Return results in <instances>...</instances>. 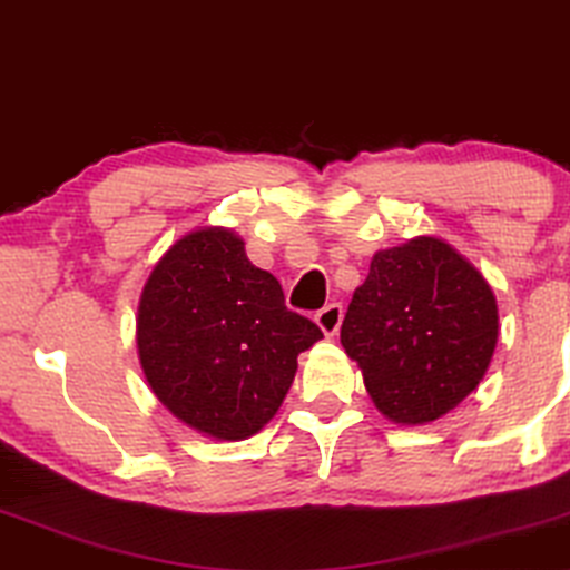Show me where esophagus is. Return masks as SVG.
<instances>
[{
	"label": "esophagus",
	"mask_w": 570,
	"mask_h": 570,
	"mask_svg": "<svg viewBox=\"0 0 570 570\" xmlns=\"http://www.w3.org/2000/svg\"><path fill=\"white\" fill-rule=\"evenodd\" d=\"M341 321H344V307H341L338 302H331V305H325L321 313L315 315V323L321 325L325 336H336L341 328Z\"/></svg>",
	"instance_id": "obj_1"
}]
</instances>
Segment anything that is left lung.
<instances>
[{
    "label": "left lung",
    "instance_id": "obj_1",
    "mask_svg": "<svg viewBox=\"0 0 570 570\" xmlns=\"http://www.w3.org/2000/svg\"><path fill=\"white\" fill-rule=\"evenodd\" d=\"M375 406L422 424L461 404L488 373L498 305L488 281L435 237L381 249L341 323Z\"/></svg>",
    "mask_w": 570,
    "mask_h": 570
}]
</instances>
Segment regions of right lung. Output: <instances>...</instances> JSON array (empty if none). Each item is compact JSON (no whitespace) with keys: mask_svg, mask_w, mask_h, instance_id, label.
I'll return each mask as SVG.
<instances>
[{"mask_svg":"<svg viewBox=\"0 0 570 570\" xmlns=\"http://www.w3.org/2000/svg\"><path fill=\"white\" fill-rule=\"evenodd\" d=\"M317 338L323 331L286 307L278 281L222 226L181 237L140 297L150 389L174 416L218 440L255 435L278 412L299 352Z\"/></svg>","mask_w":570,"mask_h":570,"instance_id":"right-lung-1","label":"right lung"}]
</instances>
